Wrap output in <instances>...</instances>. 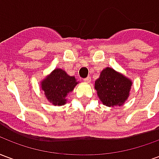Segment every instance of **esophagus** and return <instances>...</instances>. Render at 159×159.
<instances>
[{
  "instance_id": "esophagus-1",
  "label": "esophagus",
  "mask_w": 159,
  "mask_h": 159,
  "mask_svg": "<svg viewBox=\"0 0 159 159\" xmlns=\"http://www.w3.org/2000/svg\"><path fill=\"white\" fill-rule=\"evenodd\" d=\"M84 82L85 83H90V81H91V77L90 76H88V77H86V78H84Z\"/></svg>"
}]
</instances>
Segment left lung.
<instances>
[{"mask_svg":"<svg viewBox=\"0 0 159 159\" xmlns=\"http://www.w3.org/2000/svg\"><path fill=\"white\" fill-rule=\"evenodd\" d=\"M131 86V80L112 68L107 67L95 81L94 89L104 105L114 107L123 106L129 95Z\"/></svg>","mask_w":159,"mask_h":159,"instance_id":"obj_1","label":"left lung"}]
</instances>
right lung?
<instances>
[{
	"label": "right lung",
	"mask_w": 159,
	"mask_h": 159,
	"mask_svg": "<svg viewBox=\"0 0 159 159\" xmlns=\"http://www.w3.org/2000/svg\"><path fill=\"white\" fill-rule=\"evenodd\" d=\"M77 83L75 76H69L62 69H55L42 80L41 85L50 103L63 106L66 103L67 94L73 91Z\"/></svg>",
	"instance_id": "obj_1"
}]
</instances>
